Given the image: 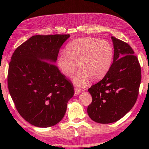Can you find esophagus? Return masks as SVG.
Instances as JSON below:
<instances>
[{
    "mask_svg": "<svg viewBox=\"0 0 149 149\" xmlns=\"http://www.w3.org/2000/svg\"><path fill=\"white\" fill-rule=\"evenodd\" d=\"M74 89H75V95L79 94L80 92H81V91H82L81 89H80V88H78L77 87H75Z\"/></svg>",
    "mask_w": 149,
    "mask_h": 149,
    "instance_id": "34e87169",
    "label": "esophagus"
}]
</instances>
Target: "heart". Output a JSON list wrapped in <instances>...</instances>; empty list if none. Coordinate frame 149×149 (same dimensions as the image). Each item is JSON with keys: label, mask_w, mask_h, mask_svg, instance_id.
Instances as JSON below:
<instances>
[{"label": "heart", "mask_w": 149, "mask_h": 149, "mask_svg": "<svg viewBox=\"0 0 149 149\" xmlns=\"http://www.w3.org/2000/svg\"><path fill=\"white\" fill-rule=\"evenodd\" d=\"M66 52L57 58L60 71L68 77L77 70L74 77L76 84L83 85L90 79L93 81L102 79L110 70L114 58V50L110 42L87 37L74 40L68 45Z\"/></svg>", "instance_id": "1"}]
</instances>
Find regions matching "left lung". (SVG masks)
<instances>
[{"instance_id": "obj_1", "label": "left lung", "mask_w": 149, "mask_h": 149, "mask_svg": "<svg viewBox=\"0 0 149 149\" xmlns=\"http://www.w3.org/2000/svg\"><path fill=\"white\" fill-rule=\"evenodd\" d=\"M114 60L104 78L92 85L88 91L91 104L87 113L91 119L99 123L117 122L135 104L141 80L137 57L129 45L112 37Z\"/></svg>"}]
</instances>
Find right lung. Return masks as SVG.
Masks as SVG:
<instances>
[{"mask_svg": "<svg viewBox=\"0 0 149 149\" xmlns=\"http://www.w3.org/2000/svg\"><path fill=\"white\" fill-rule=\"evenodd\" d=\"M70 35H34L15 50L9 64L8 87L20 116L36 127L61 121L74 95L70 80L54 64Z\"/></svg>", "mask_w": 149, "mask_h": 149, "instance_id": "add662e5", "label": "right lung"}]
</instances>
